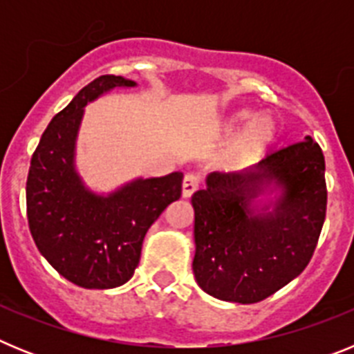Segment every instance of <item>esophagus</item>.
Listing matches in <instances>:
<instances>
[{
  "label": "esophagus",
  "mask_w": 354,
  "mask_h": 354,
  "mask_svg": "<svg viewBox=\"0 0 354 354\" xmlns=\"http://www.w3.org/2000/svg\"><path fill=\"white\" fill-rule=\"evenodd\" d=\"M200 186V175L196 174H186L183 180V196L184 198H189L193 193L198 189Z\"/></svg>",
  "instance_id": "esophagus-1"
}]
</instances>
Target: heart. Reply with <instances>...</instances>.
Instances as JSON below:
<instances>
[{
    "mask_svg": "<svg viewBox=\"0 0 354 354\" xmlns=\"http://www.w3.org/2000/svg\"><path fill=\"white\" fill-rule=\"evenodd\" d=\"M252 115L243 111V113L236 115L230 122V127L232 129H237L245 124L246 120H250ZM277 138V126H274V122L271 120L270 117H261L257 120L250 124L248 129L245 133L241 134L239 138H237L236 145L232 149V158L236 161H243V159H248L252 156H255L259 150L266 149L268 145L274 142Z\"/></svg>",
    "mask_w": 354,
    "mask_h": 354,
    "instance_id": "obj_1",
    "label": "heart"
}]
</instances>
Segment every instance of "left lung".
<instances>
[{
    "mask_svg": "<svg viewBox=\"0 0 354 354\" xmlns=\"http://www.w3.org/2000/svg\"><path fill=\"white\" fill-rule=\"evenodd\" d=\"M192 196L195 209V280L223 301L257 303L294 280L317 246L326 218L323 150L310 136L274 150L237 174H211ZM273 185L271 212L252 198Z\"/></svg>",
    "mask_w": 354,
    "mask_h": 354,
    "instance_id": "obj_1",
    "label": "left lung"
}]
</instances>
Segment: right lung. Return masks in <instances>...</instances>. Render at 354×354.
I'll return each instance as SVG.
<instances>
[{
    "label": "right lung",
    "mask_w": 354,
    "mask_h": 354,
    "mask_svg": "<svg viewBox=\"0 0 354 354\" xmlns=\"http://www.w3.org/2000/svg\"><path fill=\"white\" fill-rule=\"evenodd\" d=\"M117 86L136 83L106 74L81 88L49 122L28 171L31 237L62 277L84 289L126 283L140 262L147 230L183 192L180 171L136 179L106 196L83 184L74 165L83 108Z\"/></svg>",
    "instance_id": "obj_1"
}]
</instances>
